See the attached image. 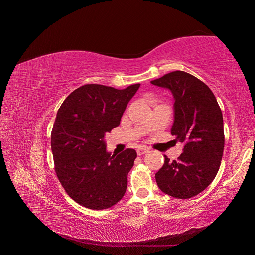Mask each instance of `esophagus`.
<instances>
[{
    "instance_id": "obj_1",
    "label": "esophagus",
    "mask_w": 255,
    "mask_h": 255,
    "mask_svg": "<svg viewBox=\"0 0 255 255\" xmlns=\"http://www.w3.org/2000/svg\"><path fill=\"white\" fill-rule=\"evenodd\" d=\"M149 150H148V148H146V147H139L138 149H137V153H138V155H142V154H145V153H147Z\"/></svg>"
}]
</instances>
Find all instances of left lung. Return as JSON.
I'll return each instance as SVG.
<instances>
[{
    "instance_id": "obj_1",
    "label": "left lung",
    "mask_w": 255,
    "mask_h": 255,
    "mask_svg": "<svg viewBox=\"0 0 255 255\" xmlns=\"http://www.w3.org/2000/svg\"><path fill=\"white\" fill-rule=\"evenodd\" d=\"M167 88L174 99L171 134L184 144L177 161L165 155L155 173L160 190L172 197L188 199L208 188L219 170L224 149L221 109L212 90L186 71L169 72L151 81Z\"/></svg>"
}]
</instances>
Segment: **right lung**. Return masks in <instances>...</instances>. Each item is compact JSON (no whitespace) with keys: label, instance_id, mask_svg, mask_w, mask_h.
Returning <instances> with one entry per match:
<instances>
[{"label":"right lung","instance_id":"obj_1","mask_svg":"<svg viewBox=\"0 0 255 255\" xmlns=\"http://www.w3.org/2000/svg\"><path fill=\"white\" fill-rule=\"evenodd\" d=\"M140 87L115 89L87 84L72 91L58 110L51 135L57 177L68 195L91 210L113 207L124 197L137 152H108L105 136L120 124Z\"/></svg>","mask_w":255,"mask_h":255}]
</instances>
